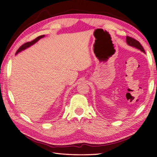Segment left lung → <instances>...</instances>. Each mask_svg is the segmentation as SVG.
<instances>
[{"mask_svg":"<svg viewBox=\"0 0 157 157\" xmlns=\"http://www.w3.org/2000/svg\"><path fill=\"white\" fill-rule=\"evenodd\" d=\"M126 42H127V43H128V45L138 48L140 50V51H142L143 52H145L144 49L142 47V46L140 44V43L138 40H136V39L133 38L132 37H129V36H127Z\"/></svg>","mask_w":157,"mask_h":157,"instance_id":"left-lung-1","label":"left lung"}]
</instances>
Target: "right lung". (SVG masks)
I'll return each mask as SVG.
<instances>
[{
	"instance_id": "1",
	"label": "right lung",
	"mask_w": 157,
	"mask_h": 157,
	"mask_svg": "<svg viewBox=\"0 0 157 157\" xmlns=\"http://www.w3.org/2000/svg\"><path fill=\"white\" fill-rule=\"evenodd\" d=\"M43 37H44V35L40 36H38V37L36 38V39L33 40L32 41H31V42H28L25 43V44H23L22 46H20L19 48L17 50V51L16 52V54H17V53H19V52H21V51H23V50H25V49H26L27 48L29 47V46H31L32 45H33L34 44H35V43H36V42H38L40 39V38H42Z\"/></svg>"
}]
</instances>
